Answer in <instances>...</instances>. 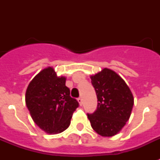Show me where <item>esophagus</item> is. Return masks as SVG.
Returning a JSON list of instances; mask_svg holds the SVG:
<instances>
[{
  "instance_id": "1",
  "label": "esophagus",
  "mask_w": 160,
  "mask_h": 160,
  "mask_svg": "<svg viewBox=\"0 0 160 160\" xmlns=\"http://www.w3.org/2000/svg\"><path fill=\"white\" fill-rule=\"evenodd\" d=\"M78 102L80 103V105H83V100H82V98H81V97L78 98Z\"/></svg>"
}]
</instances>
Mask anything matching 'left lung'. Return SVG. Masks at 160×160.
Instances as JSON below:
<instances>
[{
    "label": "left lung",
    "instance_id": "1",
    "mask_svg": "<svg viewBox=\"0 0 160 160\" xmlns=\"http://www.w3.org/2000/svg\"><path fill=\"white\" fill-rule=\"evenodd\" d=\"M90 79L98 105L93 114H87L88 119L100 135L114 136L129 120L134 105L133 95L124 80L109 69H103Z\"/></svg>",
    "mask_w": 160,
    "mask_h": 160
}]
</instances>
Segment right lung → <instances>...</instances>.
I'll return each instance as SVG.
<instances>
[{
  "label": "right lung",
  "mask_w": 160,
  "mask_h": 160,
  "mask_svg": "<svg viewBox=\"0 0 160 160\" xmlns=\"http://www.w3.org/2000/svg\"><path fill=\"white\" fill-rule=\"evenodd\" d=\"M65 77H58L53 68L44 69L29 84L26 104L31 118L48 134H59L67 129L76 108L77 100L70 97Z\"/></svg>",
  "instance_id": "right-lung-1"
}]
</instances>
